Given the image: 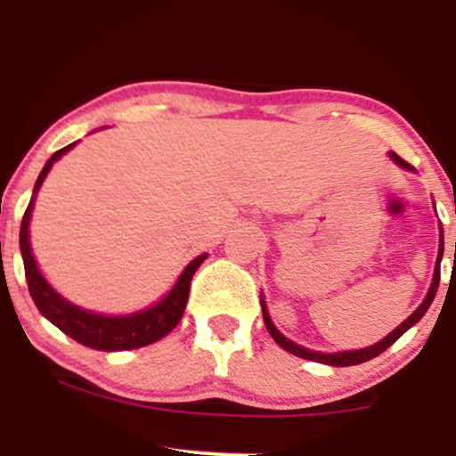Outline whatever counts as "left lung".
I'll return each mask as SVG.
<instances>
[{"label": "left lung", "instance_id": "8db88e82", "mask_svg": "<svg viewBox=\"0 0 456 456\" xmlns=\"http://www.w3.org/2000/svg\"><path fill=\"white\" fill-rule=\"evenodd\" d=\"M392 160L396 162V165L405 167V169H411L410 162H405L401 159V156L396 154H390ZM442 255H444V232H439V255H437V264H436V274H433V282H431V289H428V294L425 297V302H422L420 306L413 311V315H410L405 319V322L401 323L399 328L395 330V332H390L388 337L384 338V341L370 345V347H364V349H355V352H341V354H319V352H311V349H305L300 347V345L291 343L289 338H285L279 330L274 328V323H272V319L268 315V311H265V305L261 302V311H264V322H265V328H268V332L272 334V338H274L276 343L281 345L285 352L297 355V358H305V360H313V362H322V364H330V366H354V364H360V362H366V360L375 358V355L384 354L386 349L390 347L392 343L399 341L403 334L410 330L413 323H418L422 319V315L428 311V306H431L433 297L437 294V287H439V261H442Z\"/></svg>", "mask_w": 456, "mask_h": 456}]
</instances>
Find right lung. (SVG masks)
I'll use <instances>...</instances> for the list:
<instances>
[{
	"label": "right lung",
	"instance_id": "1",
	"mask_svg": "<svg viewBox=\"0 0 456 456\" xmlns=\"http://www.w3.org/2000/svg\"><path fill=\"white\" fill-rule=\"evenodd\" d=\"M72 145L75 143L57 150L55 154L51 156L49 162L45 165V169L40 171L38 180H36L34 197L36 192H38L40 184H43L46 174H49V169L53 167V162L60 159L61 154H66ZM34 197H31L28 210H25L23 223H20V255H23L25 279H28L31 300L36 302L38 311L43 313L53 326L60 328L61 332L68 334L70 338H75L77 343L86 345V347L101 349V352H122V349H137L145 347V345L150 343L160 341L162 337H167V334L180 323L188 302L192 274H195V270L203 264L206 255H199L197 259H192L191 264L186 265V270L182 272V276L177 279L174 289L162 297L156 306L145 308V311L126 317L94 315V313L83 311V308L64 300V297L57 294L53 287L45 281V276L40 274L29 246V216L31 208H34Z\"/></svg>",
	"mask_w": 456,
	"mask_h": 456
}]
</instances>
